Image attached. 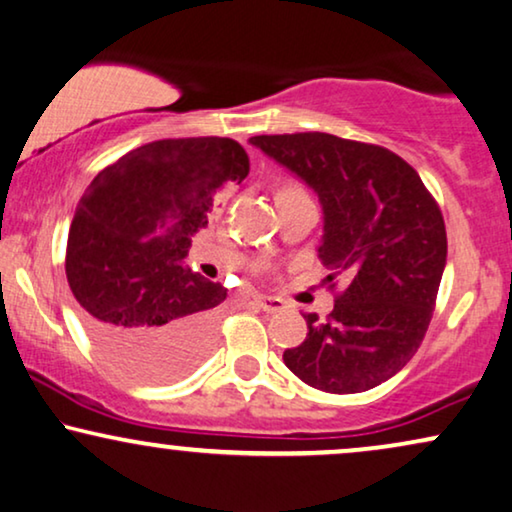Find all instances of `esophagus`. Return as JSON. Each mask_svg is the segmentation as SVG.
Segmentation results:
<instances>
[{"label":"esophagus","mask_w":512,"mask_h":512,"mask_svg":"<svg viewBox=\"0 0 512 512\" xmlns=\"http://www.w3.org/2000/svg\"><path fill=\"white\" fill-rule=\"evenodd\" d=\"M254 303L261 307L263 312H282L284 310V300L282 298H272V296H254Z\"/></svg>","instance_id":"34e87169"}]
</instances>
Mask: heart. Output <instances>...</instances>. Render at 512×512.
I'll return each instance as SVG.
<instances>
[{
  "instance_id": "obj_1",
  "label": "heart",
  "mask_w": 512,
  "mask_h": 512,
  "mask_svg": "<svg viewBox=\"0 0 512 512\" xmlns=\"http://www.w3.org/2000/svg\"><path fill=\"white\" fill-rule=\"evenodd\" d=\"M300 191H303V188H300V186H296V184H286V186L279 188L277 195H282V193H300Z\"/></svg>"
}]
</instances>
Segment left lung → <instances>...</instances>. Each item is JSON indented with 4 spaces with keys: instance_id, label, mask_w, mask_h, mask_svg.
I'll list each match as a JSON object with an SVG mask.
<instances>
[{
    "instance_id": "obj_1",
    "label": "left lung",
    "mask_w": 512,
    "mask_h": 512,
    "mask_svg": "<svg viewBox=\"0 0 512 512\" xmlns=\"http://www.w3.org/2000/svg\"><path fill=\"white\" fill-rule=\"evenodd\" d=\"M251 144L296 172L324 207L319 261L335 293L326 319L286 349L293 375L328 394H359L394 377L422 345L447 258L440 207L415 167L377 144L328 132L258 135Z\"/></svg>"
}]
</instances>
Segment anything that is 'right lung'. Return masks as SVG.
Listing matches in <instances>:
<instances>
[{
	"label": "right lung",
	"instance_id": "1",
	"mask_svg": "<svg viewBox=\"0 0 512 512\" xmlns=\"http://www.w3.org/2000/svg\"><path fill=\"white\" fill-rule=\"evenodd\" d=\"M249 174L228 137L158 139L104 167L83 193L65 272L83 326L123 375L172 382L207 359L228 289L184 268L214 195Z\"/></svg>",
	"mask_w": 512,
	"mask_h": 512
}]
</instances>
